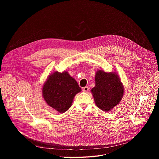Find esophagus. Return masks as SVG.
I'll return each instance as SVG.
<instances>
[{"mask_svg":"<svg viewBox=\"0 0 159 159\" xmlns=\"http://www.w3.org/2000/svg\"><path fill=\"white\" fill-rule=\"evenodd\" d=\"M89 88L87 86H85V87H84L82 88V90H83V91H84V93L88 92V91H89Z\"/></svg>","mask_w":159,"mask_h":159,"instance_id":"34e87169","label":"esophagus"}]
</instances>
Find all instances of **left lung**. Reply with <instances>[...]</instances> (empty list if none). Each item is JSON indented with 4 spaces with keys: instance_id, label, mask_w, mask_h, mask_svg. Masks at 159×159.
<instances>
[{
    "instance_id": "8db88e82",
    "label": "left lung",
    "mask_w": 159,
    "mask_h": 159,
    "mask_svg": "<svg viewBox=\"0 0 159 159\" xmlns=\"http://www.w3.org/2000/svg\"><path fill=\"white\" fill-rule=\"evenodd\" d=\"M95 82L91 93L96 106L107 112L118 105L124 94V86L118 74L98 70Z\"/></svg>"
}]
</instances>
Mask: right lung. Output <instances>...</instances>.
Segmentation results:
<instances>
[{
    "mask_svg": "<svg viewBox=\"0 0 159 159\" xmlns=\"http://www.w3.org/2000/svg\"><path fill=\"white\" fill-rule=\"evenodd\" d=\"M80 91L77 81L66 71L52 73L42 87L45 102L60 113L65 112L71 107L75 96Z\"/></svg>",
    "mask_w": 159,
    "mask_h": 159,
    "instance_id": "right-lung-1",
    "label": "right lung"
}]
</instances>
